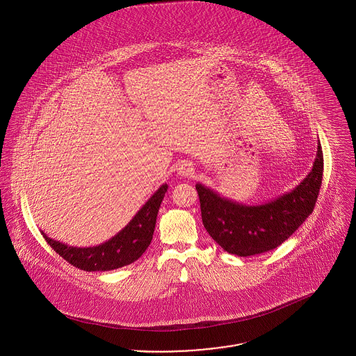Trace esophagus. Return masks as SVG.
<instances>
[{
    "label": "esophagus",
    "mask_w": 356,
    "mask_h": 356,
    "mask_svg": "<svg viewBox=\"0 0 356 356\" xmlns=\"http://www.w3.org/2000/svg\"><path fill=\"white\" fill-rule=\"evenodd\" d=\"M193 172H195L193 165H192L191 163H188V161H181V163L177 165V173H179L180 176H183V177L193 175Z\"/></svg>",
    "instance_id": "obj_1"
}]
</instances>
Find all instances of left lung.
Returning <instances> with one entry per match:
<instances>
[{
    "instance_id": "left-lung-1",
    "label": "left lung",
    "mask_w": 356,
    "mask_h": 356,
    "mask_svg": "<svg viewBox=\"0 0 356 356\" xmlns=\"http://www.w3.org/2000/svg\"><path fill=\"white\" fill-rule=\"evenodd\" d=\"M322 177L323 151L318 140L312 170L289 192L266 203H238L197 183L204 227L228 254L247 257L275 250L312 213Z\"/></svg>"
}]
</instances>
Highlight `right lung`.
<instances>
[{"label":"right lung","instance_id":"right-lung-1","mask_svg":"<svg viewBox=\"0 0 356 356\" xmlns=\"http://www.w3.org/2000/svg\"><path fill=\"white\" fill-rule=\"evenodd\" d=\"M168 192L167 183L160 186L120 232L93 247H73L48 236H42L51 248L76 268L84 271H112L136 261L152 241L160 204Z\"/></svg>","mask_w":356,"mask_h":356}]
</instances>
